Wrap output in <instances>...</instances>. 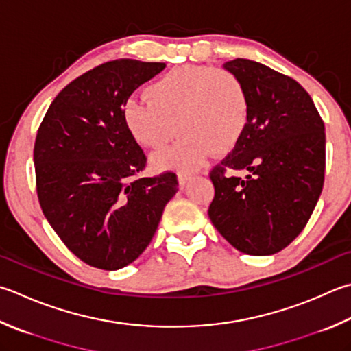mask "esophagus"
<instances>
[{
  "label": "esophagus",
  "instance_id": "1",
  "mask_svg": "<svg viewBox=\"0 0 351 351\" xmlns=\"http://www.w3.org/2000/svg\"><path fill=\"white\" fill-rule=\"evenodd\" d=\"M193 177H194L193 174H189V173H183V171H182V173H178V174H177V178H178V186H180V188H184V186H186V183H188Z\"/></svg>",
  "mask_w": 351,
  "mask_h": 351
}]
</instances>
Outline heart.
Listing matches in <instances>:
<instances>
[{
	"label": "heart",
	"instance_id": "1",
	"mask_svg": "<svg viewBox=\"0 0 351 351\" xmlns=\"http://www.w3.org/2000/svg\"><path fill=\"white\" fill-rule=\"evenodd\" d=\"M148 99L128 97L123 122L142 147L160 151L182 133L173 148L156 157L160 168L193 169L210 149L224 153L240 141L249 117V95L237 73L188 65L167 73L147 88Z\"/></svg>",
	"mask_w": 351,
	"mask_h": 351
}]
</instances>
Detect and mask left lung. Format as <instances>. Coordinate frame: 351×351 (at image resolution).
I'll use <instances>...</instances> for the list:
<instances>
[{
	"label": "left lung",
	"instance_id": "obj_1",
	"mask_svg": "<svg viewBox=\"0 0 351 351\" xmlns=\"http://www.w3.org/2000/svg\"><path fill=\"white\" fill-rule=\"evenodd\" d=\"M249 95V117L234 149L210 169L209 218L235 249L272 255L306 228L326 173V131L312 97L290 76L237 58L224 64ZM238 170H249L238 178Z\"/></svg>",
	"mask_w": 351,
	"mask_h": 351
}]
</instances>
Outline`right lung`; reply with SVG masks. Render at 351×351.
<instances>
[{"instance_id":"1","label":"right lung","mask_w":351,"mask_h":351,"mask_svg":"<svg viewBox=\"0 0 351 351\" xmlns=\"http://www.w3.org/2000/svg\"><path fill=\"white\" fill-rule=\"evenodd\" d=\"M165 62L116 59L62 88L39 125L36 194L53 230L79 260L104 270L133 263L178 191L173 171L138 177L147 156L122 107Z\"/></svg>"}]
</instances>
